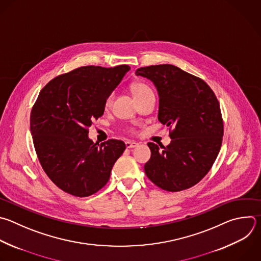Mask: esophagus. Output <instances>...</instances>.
Returning <instances> with one entry per match:
<instances>
[{
	"label": "esophagus",
	"instance_id": "esophagus-1",
	"mask_svg": "<svg viewBox=\"0 0 261 261\" xmlns=\"http://www.w3.org/2000/svg\"><path fill=\"white\" fill-rule=\"evenodd\" d=\"M125 143H126L127 148H133V147H136L138 145V142L132 141V140H127Z\"/></svg>",
	"mask_w": 261,
	"mask_h": 261
}]
</instances>
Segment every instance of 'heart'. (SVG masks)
Masks as SVG:
<instances>
[{"label": "heart", "instance_id": "heart-1", "mask_svg": "<svg viewBox=\"0 0 261 261\" xmlns=\"http://www.w3.org/2000/svg\"><path fill=\"white\" fill-rule=\"evenodd\" d=\"M131 92H132V94H133V96H134V98L136 100L152 93L151 89L149 88V87L146 84L140 83V82H137V83H134V84L131 85ZM113 98H114V94L113 93H111V94H109L107 96V99H106V102H105L107 108L111 106V103L113 101Z\"/></svg>", "mask_w": 261, "mask_h": 261}]
</instances>
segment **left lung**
<instances>
[{"label":"left lung","mask_w":261,"mask_h":261,"mask_svg":"<svg viewBox=\"0 0 261 261\" xmlns=\"http://www.w3.org/2000/svg\"><path fill=\"white\" fill-rule=\"evenodd\" d=\"M159 94L158 119L172 128L167 146L148 142L146 176L167 192L188 190L201 181L214 164L222 143L219 102L202 79L171 64L140 67Z\"/></svg>","instance_id":"8db88e82"}]
</instances>
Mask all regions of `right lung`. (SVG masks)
<instances>
[{
	"mask_svg": "<svg viewBox=\"0 0 261 261\" xmlns=\"http://www.w3.org/2000/svg\"><path fill=\"white\" fill-rule=\"evenodd\" d=\"M129 69L126 64L82 66L41 90L31 113V132L42 168L63 192L88 197L108 184L126 145L117 139L94 143L89 127L103 115L107 96Z\"/></svg>",
	"mask_w": 261,
	"mask_h": 261,
	"instance_id": "right-lung-1",
	"label": "right lung"
}]
</instances>
